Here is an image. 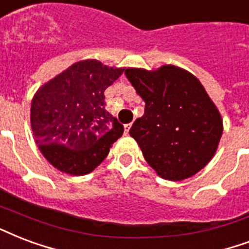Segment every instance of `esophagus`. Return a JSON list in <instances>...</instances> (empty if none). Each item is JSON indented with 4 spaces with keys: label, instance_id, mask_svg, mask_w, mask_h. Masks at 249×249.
<instances>
[{
    "label": "esophagus",
    "instance_id": "obj_1",
    "mask_svg": "<svg viewBox=\"0 0 249 249\" xmlns=\"http://www.w3.org/2000/svg\"><path fill=\"white\" fill-rule=\"evenodd\" d=\"M130 128H132V124H125L124 125V130H125V134H128L129 130H130Z\"/></svg>",
    "mask_w": 249,
    "mask_h": 249
}]
</instances>
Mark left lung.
Returning <instances> with one entry per match:
<instances>
[{
    "mask_svg": "<svg viewBox=\"0 0 249 249\" xmlns=\"http://www.w3.org/2000/svg\"><path fill=\"white\" fill-rule=\"evenodd\" d=\"M125 75L145 100V113L129 134L162 179L180 181L196 175L215 154L223 121L204 86L188 70L128 68Z\"/></svg>",
    "mask_w": 249,
    "mask_h": 249,
    "instance_id": "obj_1",
    "label": "left lung"
}]
</instances>
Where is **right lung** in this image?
<instances>
[{
	"label": "right lung",
	"mask_w": 249,
	"mask_h": 249,
	"mask_svg": "<svg viewBox=\"0 0 249 249\" xmlns=\"http://www.w3.org/2000/svg\"><path fill=\"white\" fill-rule=\"evenodd\" d=\"M124 71L98 60H82L37 89L31 129L37 147L54 168L90 174L109 153L124 126L104 108V90Z\"/></svg>",
	"instance_id": "obj_1"
}]
</instances>
